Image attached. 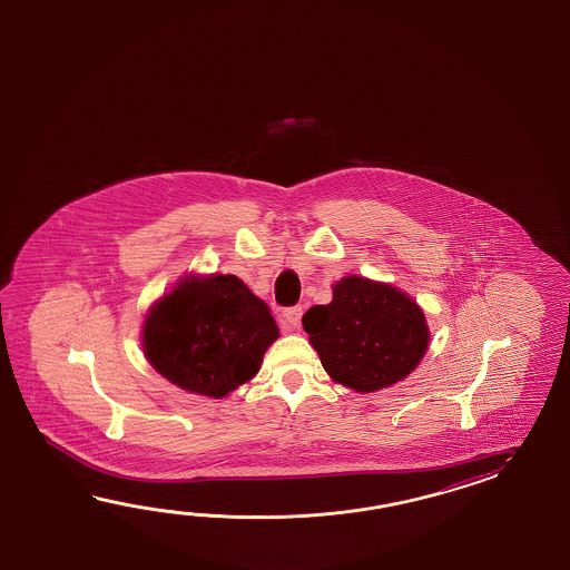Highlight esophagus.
I'll list each match as a JSON object with an SVG mask.
<instances>
[{
	"label": "esophagus",
	"mask_w": 570,
	"mask_h": 570,
	"mask_svg": "<svg viewBox=\"0 0 570 570\" xmlns=\"http://www.w3.org/2000/svg\"><path fill=\"white\" fill-rule=\"evenodd\" d=\"M302 305H295V307H287L283 315H281V320H283V326L287 327V330H297L299 324H302Z\"/></svg>",
	"instance_id": "34e87169"
}]
</instances>
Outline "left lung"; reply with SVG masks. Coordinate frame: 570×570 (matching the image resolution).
<instances>
[{
	"mask_svg": "<svg viewBox=\"0 0 570 570\" xmlns=\"http://www.w3.org/2000/svg\"><path fill=\"white\" fill-rule=\"evenodd\" d=\"M327 375L356 393L403 381L422 363L430 327L407 293L381 281L348 275L332 287V302L303 314Z\"/></svg>",
	"mask_w": 570,
	"mask_h": 570,
	"instance_id": "left-lung-1",
	"label": "left lung"
}]
</instances>
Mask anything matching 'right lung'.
<instances>
[{"label": "right lung", "mask_w": 570, "mask_h": 570, "mask_svg": "<svg viewBox=\"0 0 570 570\" xmlns=\"http://www.w3.org/2000/svg\"><path fill=\"white\" fill-rule=\"evenodd\" d=\"M279 327L234 275H185L153 303L142 351L158 375L189 393L226 397L258 373Z\"/></svg>", "instance_id": "right-lung-1"}]
</instances>
